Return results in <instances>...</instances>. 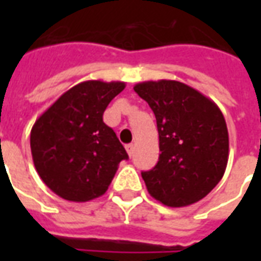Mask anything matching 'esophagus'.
Here are the masks:
<instances>
[{"label": "esophagus", "mask_w": 261, "mask_h": 261, "mask_svg": "<svg viewBox=\"0 0 261 261\" xmlns=\"http://www.w3.org/2000/svg\"><path fill=\"white\" fill-rule=\"evenodd\" d=\"M125 149H127V152H128V155H133L134 153V144H128V145H125Z\"/></svg>", "instance_id": "esophagus-1"}]
</instances>
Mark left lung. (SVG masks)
<instances>
[{"mask_svg":"<svg viewBox=\"0 0 261 261\" xmlns=\"http://www.w3.org/2000/svg\"><path fill=\"white\" fill-rule=\"evenodd\" d=\"M152 109L159 134V161L141 176L148 193L168 207L200 201L226 169L229 137L215 103L179 81H147L134 86Z\"/></svg>","mask_w":261,"mask_h":261,"instance_id":"left-lung-1","label":"left lung"}]
</instances>
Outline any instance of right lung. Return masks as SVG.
Returning a JSON list of instances; mask_svg holds the SVG:
<instances>
[{
    "label": "right lung",
    "instance_id": "1",
    "mask_svg": "<svg viewBox=\"0 0 261 261\" xmlns=\"http://www.w3.org/2000/svg\"><path fill=\"white\" fill-rule=\"evenodd\" d=\"M124 82L85 81L63 93L31 131L33 164L44 185L64 200L103 196L123 159L124 147L103 113Z\"/></svg>",
    "mask_w": 261,
    "mask_h": 261
}]
</instances>
